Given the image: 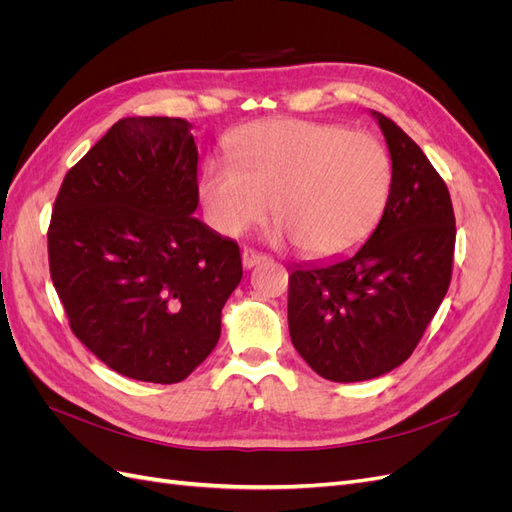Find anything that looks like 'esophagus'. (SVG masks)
<instances>
[{
    "instance_id": "esophagus-1",
    "label": "esophagus",
    "mask_w": 512,
    "mask_h": 512,
    "mask_svg": "<svg viewBox=\"0 0 512 512\" xmlns=\"http://www.w3.org/2000/svg\"><path fill=\"white\" fill-rule=\"evenodd\" d=\"M265 260H267L265 254L254 252V250H243V254H241V262H243L245 269H252V267L260 265V262H265Z\"/></svg>"
}]
</instances>
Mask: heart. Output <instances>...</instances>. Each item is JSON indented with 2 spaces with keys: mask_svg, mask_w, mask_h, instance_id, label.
Instances as JSON below:
<instances>
[{
  "mask_svg": "<svg viewBox=\"0 0 512 512\" xmlns=\"http://www.w3.org/2000/svg\"><path fill=\"white\" fill-rule=\"evenodd\" d=\"M228 164L198 183L207 222L224 237L267 218L275 239L327 260L361 245L380 222L393 188V162L376 136L299 119L241 128Z\"/></svg>",
  "mask_w": 512,
  "mask_h": 512,
  "instance_id": "1",
  "label": "heart"
}]
</instances>
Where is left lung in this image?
I'll use <instances>...</instances> for the list:
<instances>
[{"label": "left lung", "mask_w": 512, "mask_h": 512, "mask_svg": "<svg viewBox=\"0 0 512 512\" xmlns=\"http://www.w3.org/2000/svg\"><path fill=\"white\" fill-rule=\"evenodd\" d=\"M371 117L393 162L378 226L352 254L290 267L292 346L333 382L371 380L404 363L451 284L455 213L446 183L395 121Z\"/></svg>", "instance_id": "left-lung-1"}]
</instances>
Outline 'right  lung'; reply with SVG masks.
I'll return each mask as SVG.
<instances>
[{
	"mask_svg": "<svg viewBox=\"0 0 512 512\" xmlns=\"http://www.w3.org/2000/svg\"><path fill=\"white\" fill-rule=\"evenodd\" d=\"M196 170L192 123L126 117L55 200L49 265L70 327L132 380L188 378L218 344L243 277L239 245L194 218Z\"/></svg>",
	"mask_w": 512,
	"mask_h": 512,
	"instance_id": "1",
	"label": "right lung"
}]
</instances>
